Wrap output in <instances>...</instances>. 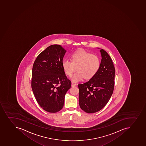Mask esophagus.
<instances>
[{
  "mask_svg": "<svg viewBox=\"0 0 146 146\" xmlns=\"http://www.w3.org/2000/svg\"><path fill=\"white\" fill-rule=\"evenodd\" d=\"M71 86H76V84H75L73 83H72V84H71Z\"/></svg>",
  "mask_w": 146,
  "mask_h": 146,
  "instance_id": "34e87169",
  "label": "esophagus"
}]
</instances>
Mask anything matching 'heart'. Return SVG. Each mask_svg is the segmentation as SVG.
I'll use <instances>...</instances> for the list:
<instances>
[{
	"instance_id": "obj_1",
	"label": "heart",
	"mask_w": 146,
	"mask_h": 146,
	"mask_svg": "<svg viewBox=\"0 0 146 146\" xmlns=\"http://www.w3.org/2000/svg\"><path fill=\"white\" fill-rule=\"evenodd\" d=\"M71 60L64 59L62 66L64 72L71 76L74 82H78L84 78L86 79H91L98 72L101 66L100 58L84 50H78L71 55Z\"/></svg>"
}]
</instances>
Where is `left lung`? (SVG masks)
Returning a JSON list of instances; mask_svg holds the SVG:
<instances>
[{"instance_id": "1", "label": "left lung", "mask_w": 146, "mask_h": 146, "mask_svg": "<svg viewBox=\"0 0 146 146\" xmlns=\"http://www.w3.org/2000/svg\"><path fill=\"white\" fill-rule=\"evenodd\" d=\"M100 69L88 82L78 85L79 106L89 113L101 110L110 100L114 90L115 70L113 61L106 52L102 49Z\"/></svg>"}]
</instances>
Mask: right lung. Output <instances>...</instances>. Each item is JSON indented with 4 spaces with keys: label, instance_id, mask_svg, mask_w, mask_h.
Returning <instances> with one entry per match:
<instances>
[{
    "label": "right lung",
    "instance_id": "right-lung-1",
    "mask_svg": "<svg viewBox=\"0 0 146 146\" xmlns=\"http://www.w3.org/2000/svg\"><path fill=\"white\" fill-rule=\"evenodd\" d=\"M66 52L60 45H52L40 53L33 63L32 90L38 104L49 113L63 108L65 95L71 88V81L62 66Z\"/></svg>",
    "mask_w": 146,
    "mask_h": 146
}]
</instances>
